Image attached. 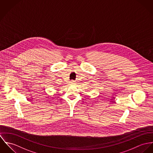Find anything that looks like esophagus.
Masks as SVG:
<instances>
[{"label": "esophagus", "mask_w": 153, "mask_h": 153, "mask_svg": "<svg viewBox=\"0 0 153 153\" xmlns=\"http://www.w3.org/2000/svg\"><path fill=\"white\" fill-rule=\"evenodd\" d=\"M73 83H74V82H71V83H72V84H73Z\"/></svg>", "instance_id": "obj_1"}]
</instances>
